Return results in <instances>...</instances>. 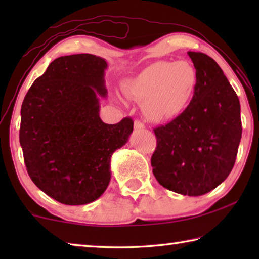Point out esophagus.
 <instances>
[{"label":"esophagus","mask_w":259,"mask_h":259,"mask_svg":"<svg viewBox=\"0 0 259 259\" xmlns=\"http://www.w3.org/2000/svg\"><path fill=\"white\" fill-rule=\"evenodd\" d=\"M134 128H135V130H143V129H145V125H144L140 121L136 120L134 123Z\"/></svg>","instance_id":"obj_1"}]
</instances>
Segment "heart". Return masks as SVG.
Masks as SVG:
<instances>
[{"label": "heart", "instance_id": "heart-1", "mask_svg": "<svg viewBox=\"0 0 259 259\" xmlns=\"http://www.w3.org/2000/svg\"><path fill=\"white\" fill-rule=\"evenodd\" d=\"M198 73L188 61H156L123 83V93L143 103V112L150 121L176 119L190 105Z\"/></svg>", "mask_w": 259, "mask_h": 259}]
</instances>
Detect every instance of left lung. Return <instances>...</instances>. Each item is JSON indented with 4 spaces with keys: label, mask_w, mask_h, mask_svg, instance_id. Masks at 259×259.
I'll use <instances>...</instances> for the list:
<instances>
[{
    "label": "left lung",
    "mask_w": 259,
    "mask_h": 259,
    "mask_svg": "<svg viewBox=\"0 0 259 259\" xmlns=\"http://www.w3.org/2000/svg\"><path fill=\"white\" fill-rule=\"evenodd\" d=\"M198 73L190 105L168 124L154 129L151 164L162 185L182 195L212 191L233 169L242 135L240 102L211 57L188 51Z\"/></svg>",
    "instance_id": "1"
}]
</instances>
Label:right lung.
<instances>
[{"mask_svg":"<svg viewBox=\"0 0 259 259\" xmlns=\"http://www.w3.org/2000/svg\"><path fill=\"white\" fill-rule=\"evenodd\" d=\"M106 60L63 56L29 88L21 105L19 142L30 179L60 203L94 202L111 181L113 153L129 140L134 122L116 124L99 116L106 98Z\"/></svg>","mask_w":259,"mask_h":259,"instance_id":"add662e5","label":"right lung"}]
</instances>
